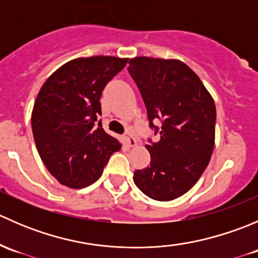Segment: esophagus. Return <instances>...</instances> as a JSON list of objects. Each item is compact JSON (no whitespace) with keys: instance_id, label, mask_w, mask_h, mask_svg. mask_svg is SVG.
Here are the masks:
<instances>
[{"instance_id":"1","label":"esophagus","mask_w":258,"mask_h":258,"mask_svg":"<svg viewBox=\"0 0 258 258\" xmlns=\"http://www.w3.org/2000/svg\"><path fill=\"white\" fill-rule=\"evenodd\" d=\"M124 142H126V144L128 145L130 147H134V146L137 145L136 139L132 136L131 132H126V134H124Z\"/></svg>"}]
</instances>
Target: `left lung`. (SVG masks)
I'll return each instance as SVG.
<instances>
[{
  "instance_id": "obj_1",
  "label": "left lung",
  "mask_w": 258,
  "mask_h": 258,
  "mask_svg": "<svg viewBox=\"0 0 258 258\" xmlns=\"http://www.w3.org/2000/svg\"><path fill=\"white\" fill-rule=\"evenodd\" d=\"M128 74L141 92L148 126L160 140L148 139L151 162L134 173L150 199L171 201L199 181L215 145L216 107L196 74L178 59L135 57ZM161 121V127L154 123Z\"/></svg>"
}]
</instances>
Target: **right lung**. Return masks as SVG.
Segmentation results:
<instances>
[{
    "label": "right lung",
    "mask_w": 258,
    "mask_h": 258,
    "mask_svg": "<svg viewBox=\"0 0 258 258\" xmlns=\"http://www.w3.org/2000/svg\"><path fill=\"white\" fill-rule=\"evenodd\" d=\"M127 58H76L43 83L31 123L41 160L59 183L82 188L101 177L121 145L106 134L98 116L103 88L126 66Z\"/></svg>",
    "instance_id": "1"
}]
</instances>
